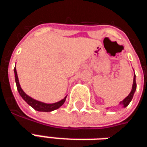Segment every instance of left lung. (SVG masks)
Returning a JSON list of instances; mask_svg holds the SVG:
<instances>
[{
  "label": "left lung",
  "instance_id": "obj_1",
  "mask_svg": "<svg viewBox=\"0 0 147 147\" xmlns=\"http://www.w3.org/2000/svg\"><path fill=\"white\" fill-rule=\"evenodd\" d=\"M136 75L134 76V80H133V85H132V90H131V91L130 93L128 96L125 98L123 99V102H120V104L121 105H123V107H126L127 105H129V103L131 102V101L132 100L133 95H134V94H135V91H136Z\"/></svg>",
  "mask_w": 147,
  "mask_h": 147
}]
</instances>
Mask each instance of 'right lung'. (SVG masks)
Masks as SVG:
<instances>
[{
  "label": "right lung",
  "mask_w": 147,
  "mask_h": 147,
  "mask_svg": "<svg viewBox=\"0 0 147 147\" xmlns=\"http://www.w3.org/2000/svg\"><path fill=\"white\" fill-rule=\"evenodd\" d=\"M14 72L15 80H16V86H17L19 94L24 98V101L27 102L28 105H30L32 108L34 109L35 110L40 111V112H51V111H53L55 109H57L60 108L61 105L64 104V102H65L66 97L64 99H62L61 101H60V102H56V103H53V104H45V103L38 102V101H36L34 99L31 98L30 97L27 95L24 92V90L20 87V83H19V79H18L17 71H16V67L14 68Z\"/></svg>",
  "instance_id": "1"
}]
</instances>
